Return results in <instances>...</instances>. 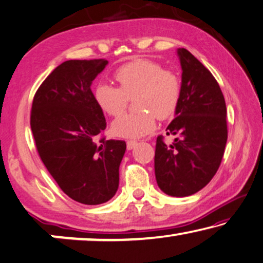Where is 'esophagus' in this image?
Segmentation results:
<instances>
[{
  "instance_id": "1",
  "label": "esophagus",
  "mask_w": 263,
  "mask_h": 263,
  "mask_svg": "<svg viewBox=\"0 0 263 263\" xmlns=\"http://www.w3.org/2000/svg\"><path fill=\"white\" fill-rule=\"evenodd\" d=\"M126 145H127V149H128V150H132L133 147H135V146L137 145V142H136V140H127Z\"/></svg>"
}]
</instances>
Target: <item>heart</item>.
<instances>
[{
	"mask_svg": "<svg viewBox=\"0 0 263 263\" xmlns=\"http://www.w3.org/2000/svg\"><path fill=\"white\" fill-rule=\"evenodd\" d=\"M119 88L100 83L94 99L100 109L110 117L121 114L133 99L137 108L118 118L112 132L123 138H139L155 128L156 117L168 119L175 113L181 96V79L177 73L149 59H137L120 66L114 73Z\"/></svg>",
	"mask_w": 263,
	"mask_h": 263,
	"instance_id": "1",
	"label": "heart"
}]
</instances>
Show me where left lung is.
Masks as SVG:
<instances>
[{
	"label": "left lung",
	"instance_id": "8db88e82",
	"mask_svg": "<svg viewBox=\"0 0 263 263\" xmlns=\"http://www.w3.org/2000/svg\"><path fill=\"white\" fill-rule=\"evenodd\" d=\"M182 69L181 96L175 118L167 127L174 136L165 144L158 136L155 175L158 187L172 197H188L216 175L228 140L227 106L209 69L186 49L177 50Z\"/></svg>",
	"mask_w": 263,
	"mask_h": 263
}]
</instances>
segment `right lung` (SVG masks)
Returning a JSON list of instances; mask_svg holds the SVG:
<instances>
[{
    "label": "right lung",
    "mask_w": 263,
    "mask_h": 263,
    "mask_svg": "<svg viewBox=\"0 0 263 263\" xmlns=\"http://www.w3.org/2000/svg\"><path fill=\"white\" fill-rule=\"evenodd\" d=\"M106 59L66 61L58 65L34 95L31 128L44 165L64 193L84 205L114 197L126 143L100 138L103 112L90 89Z\"/></svg>",
    "instance_id": "1"
}]
</instances>
